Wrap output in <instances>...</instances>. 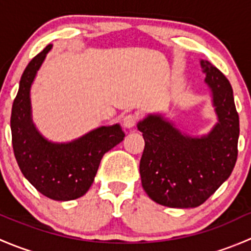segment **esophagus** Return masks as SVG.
Wrapping results in <instances>:
<instances>
[{
  "label": "esophagus",
  "mask_w": 251,
  "mask_h": 251,
  "mask_svg": "<svg viewBox=\"0 0 251 251\" xmlns=\"http://www.w3.org/2000/svg\"><path fill=\"white\" fill-rule=\"evenodd\" d=\"M138 120V116L136 114H127V115L124 116L123 124L126 128H131L136 125Z\"/></svg>",
  "instance_id": "obj_1"
}]
</instances>
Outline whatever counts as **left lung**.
Segmentation results:
<instances>
[{"label": "left lung", "instance_id": "obj_1", "mask_svg": "<svg viewBox=\"0 0 251 251\" xmlns=\"http://www.w3.org/2000/svg\"><path fill=\"white\" fill-rule=\"evenodd\" d=\"M201 65L219 120L207 135H184L161 115L149 114L137 124L144 138L142 187L164 206L201 205L231 176L237 161L239 116L232 86L210 62L201 59Z\"/></svg>", "mask_w": 251, "mask_h": 251}]
</instances>
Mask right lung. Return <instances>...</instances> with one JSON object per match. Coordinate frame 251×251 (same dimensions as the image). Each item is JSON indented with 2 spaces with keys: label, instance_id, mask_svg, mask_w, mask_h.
<instances>
[{
  "label": "right lung",
  "instance_id": "right-lung-1",
  "mask_svg": "<svg viewBox=\"0 0 251 251\" xmlns=\"http://www.w3.org/2000/svg\"><path fill=\"white\" fill-rule=\"evenodd\" d=\"M52 45L31 59L23 73L11 116L12 144L25 178L53 201L82 197L95 181L103 155L125 137L120 125L100 126L68 143L46 140L31 119L30 88Z\"/></svg>",
  "mask_w": 251,
  "mask_h": 251
}]
</instances>
